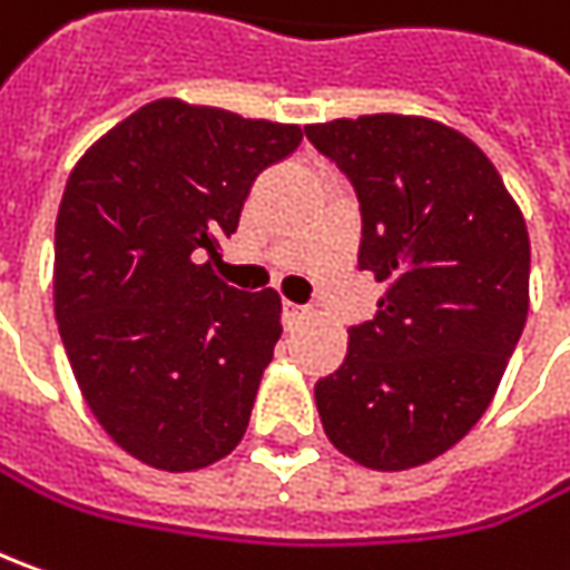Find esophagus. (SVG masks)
I'll return each mask as SVG.
<instances>
[{
  "instance_id": "obj_1",
  "label": "esophagus",
  "mask_w": 570,
  "mask_h": 570,
  "mask_svg": "<svg viewBox=\"0 0 570 570\" xmlns=\"http://www.w3.org/2000/svg\"><path fill=\"white\" fill-rule=\"evenodd\" d=\"M305 315H308V308H305V305L284 303V324H286V327H296V324L303 322Z\"/></svg>"
}]
</instances>
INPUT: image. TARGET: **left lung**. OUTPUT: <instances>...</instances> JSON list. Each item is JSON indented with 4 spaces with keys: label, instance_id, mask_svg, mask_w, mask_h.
Masks as SVG:
<instances>
[{
    "label": "left lung",
    "instance_id": "1",
    "mask_svg": "<svg viewBox=\"0 0 570 570\" xmlns=\"http://www.w3.org/2000/svg\"><path fill=\"white\" fill-rule=\"evenodd\" d=\"M363 214L360 271L384 284L315 384L324 432L372 470L444 454L495 397L530 308V236L499 169L466 135L420 116L305 126Z\"/></svg>",
    "mask_w": 570,
    "mask_h": 570
}]
</instances>
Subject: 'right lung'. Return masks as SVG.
<instances>
[{"instance_id": "add662e5", "label": "right lung", "mask_w": 570, "mask_h": 570, "mask_svg": "<svg viewBox=\"0 0 570 570\" xmlns=\"http://www.w3.org/2000/svg\"><path fill=\"white\" fill-rule=\"evenodd\" d=\"M299 141V126L154 100L71 169L56 322L90 413L148 466L202 470L246 435L284 331L281 296L226 286L210 262L258 173Z\"/></svg>"}]
</instances>
